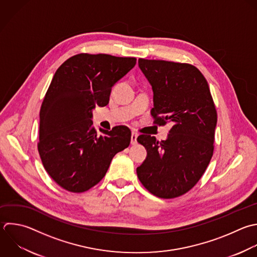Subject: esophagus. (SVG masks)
<instances>
[{
	"label": "esophagus",
	"mask_w": 257,
	"mask_h": 257,
	"mask_svg": "<svg viewBox=\"0 0 257 257\" xmlns=\"http://www.w3.org/2000/svg\"><path fill=\"white\" fill-rule=\"evenodd\" d=\"M137 139H138V134L137 133H132V137H131V144L132 145H136L137 144Z\"/></svg>",
	"instance_id": "obj_1"
}]
</instances>
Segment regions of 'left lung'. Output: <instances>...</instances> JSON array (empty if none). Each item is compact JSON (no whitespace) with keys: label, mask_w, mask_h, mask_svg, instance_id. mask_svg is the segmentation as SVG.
<instances>
[{"label":"left lung","mask_w":257,"mask_h":257,"mask_svg":"<svg viewBox=\"0 0 257 257\" xmlns=\"http://www.w3.org/2000/svg\"><path fill=\"white\" fill-rule=\"evenodd\" d=\"M139 67L154 92V122L172 127L162 142L145 135L137 139L147 150L137 174L153 195L176 198L197 184L210 163L216 108L208 82L195 66L140 58Z\"/></svg>","instance_id":"8db88e82"}]
</instances>
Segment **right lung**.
<instances>
[{
    "mask_svg": "<svg viewBox=\"0 0 257 257\" xmlns=\"http://www.w3.org/2000/svg\"><path fill=\"white\" fill-rule=\"evenodd\" d=\"M136 63L134 57L81 53L56 70L40 109L38 151L46 172L63 189L89 190L104 177L112 158L130 146L128 127L97 133L91 118Z\"/></svg>",
    "mask_w": 257,
    "mask_h": 257,
    "instance_id": "1",
    "label": "right lung"
}]
</instances>
